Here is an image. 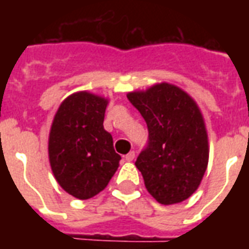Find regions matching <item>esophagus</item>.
<instances>
[{
	"label": "esophagus",
	"instance_id": "obj_1",
	"mask_svg": "<svg viewBox=\"0 0 249 249\" xmlns=\"http://www.w3.org/2000/svg\"><path fill=\"white\" fill-rule=\"evenodd\" d=\"M135 157H136L135 151H130L129 153L125 156V160H126V161H133V160H135Z\"/></svg>",
	"mask_w": 249,
	"mask_h": 249
}]
</instances>
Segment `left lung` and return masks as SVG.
I'll use <instances>...</instances> for the list:
<instances>
[{
    "label": "left lung",
    "mask_w": 249,
    "mask_h": 249,
    "mask_svg": "<svg viewBox=\"0 0 249 249\" xmlns=\"http://www.w3.org/2000/svg\"><path fill=\"white\" fill-rule=\"evenodd\" d=\"M126 97L148 126V145L136 160L148 192L164 205L187 200L208 165V135L197 104L168 82Z\"/></svg>",
    "instance_id": "obj_1"
}]
</instances>
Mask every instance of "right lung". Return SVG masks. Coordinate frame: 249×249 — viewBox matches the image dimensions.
Here are the masks:
<instances>
[{
    "label": "right lung",
    "mask_w": 249,
    "mask_h": 249,
    "mask_svg": "<svg viewBox=\"0 0 249 249\" xmlns=\"http://www.w3.org/2000/svg\"><path fill=\"white\" fill-rule=\"evenodd\" d=\"M108 100L89 92L66 97L49 133V161L57 183L71 196L87 200L103 191L119 168L112 135L104 129Z\"/></svg>",
    "instance_id": "obj_1"
}]
</instances>
